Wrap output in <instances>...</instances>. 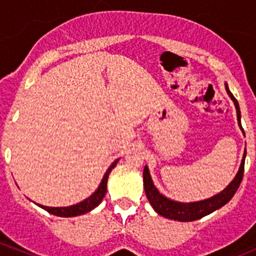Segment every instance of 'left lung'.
<instances>
[{
  "mask_svg": "<svg viewBox=\"0 0 256 256\" xmlns=\"http://www.w3.org/2000/svg\"><path fill=\"white\" fill-rule=\"evenodd\" d=\"M226 90H227V94H230V100L234 101V108H236L237 112V120H238V126L244 132V128L241 126V112H240V106L237 100L234 98V96L230 94V88H228L227 83H226ZM245 158H246V150L244 152L242 160H241V165H240V169L237 172L236 177L234 178V180L226 187L224 190L219 194H216V196L212 198H206V200L201 201H195V202H178V201L170 200V198H165L164 195H162L159 192V190L156 188L155 184H154L152 180H151L150 172H148V166H144V188L146 192V196H148V201H150L151 206L154 208L158 214H160L162 216H165L168 219H173V220L178 222H192L198 220V219L202 218V216H208L210 212H216L219 208L224 206L230 198H234V195L236 194L237 188L241 184V180L244 177V169H245Z\"/></svg>",
  "mask_w": 256,
  "mask_h": 256,
  "instance_id": "obj_1",
  "label": "left lung"
}]
</instances>
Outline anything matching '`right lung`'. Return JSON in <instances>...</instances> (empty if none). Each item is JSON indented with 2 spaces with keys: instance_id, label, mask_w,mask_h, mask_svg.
<instances>
[{
  "instance_id": "right-lung-1",
  "label": "right lung",
  "mask_w": 256,
  "mask_h": 256,
  "mask_svg": "<svg viewBox=\"0 0 256 256\" xmlns=\"http://www.w3.org/2000/svg\"><path fill=\"white\" fill-rule=\"evenodd\" d=\"M119 162V159L115 160L112 165H110V168L106 170L105 176H104L102 180H101L100 186L97 187L96 191L92 194L91 196L86 200L80 201L78 204L76 205H72V206H64V208H50V206H44V205H40L42 209H44L46 212H48L50 214H54V216H65V218H69V216H82V214H86V212H91L92 209H94L96 206L100 205V202L102 201V198H105V194H106V187H108V174L112 169L115 168V165L116 162Z\"/></svg>"
}]
</instances>
